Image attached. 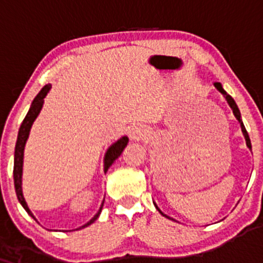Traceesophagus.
I'll return each mask as SVG.
<instances>
[{"mask_svg":"<svg viewBox=\"0 0 263 263\" xmlns=\"http://www.w3.org/2000/svg\"><path fill=\"white\" fill-rule=\"evenodd\" d=\"M128 135L132 140H141L147 136V129L140 123H135L128 128Z\"/></svg>","mask_w":263,"mask_h":263,"instance_id":"esophagus-1","label":"esophagus"}]
</instances>
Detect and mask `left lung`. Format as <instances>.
Returning <instances> with one entry per match:
<instances>
[{
	"mask_svg": "<svg viewBox=\"0 0 263 263\" xmlns=\"http://www.w3.org/2000/svg\"><path fill=\"white\" fill-rule=\"evenodd\" d=\"M214 86L216 87V89L219 90L220 92L222 93V95H224V98L226 99V101H228V104H229V106H230L231 108H232V112H234V115H235V117H236L237 119V121L240 122V126H241V131H242V134H243V136H245V140H246V144H247V147H249L250 149H252V146H251V141H250V137H249V134H247V131H246V128H245V126H243V122H242V120H241V114H240V110H238V107H237V105H236V102H235V100L234 99L231 98L230 95H229L228 92L225 91L224 89H222V85L220 83H215L214 84ZM155 206L157 208V210L159 211V213L162 214L163 216H165V218H168V219H171L170 216L168 215H165V214H163L161 210L158 209V206H157L156 205V203H155ZM171 220H174V219H171Z\"/></svg>",
	"mask_w": 263,
	"mask_h": 263,
	"instance_id": "obj_1",
	"label": "left lung"
}]
</instances>
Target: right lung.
<instances>
[{"instance_id": "add662e5", "label": "right lung", "mask_w": 263, "mask_h": 263, "mask_svg": "<svg viewBox=\"0 0 263 263\" xmlns=\"http://www.w3.org/2000/svg\"><path fill=\"white\" fill-rule=\"evenodd\" d=\"M50 87L52 85L48 84L42 87L41 91L38 92V95L35 96L34 100H33L31 107H29V111L27 112L25 120H23L22 125H21L20 131H18V136H17V142H16V147H14V165H13V179H14V188H16V194L18 198V201L22 204V206L25 208V210L29 215L32 216L33 219L35 220L34 216H33L32 211L29 210L28 205H27L25 198H23V193H22V171H23V152H25V146H26V142L28 140V136H29V131H31V127L34 122V120L37 119V116L41 112L42 106H43V102H44V98L47 96V93L49 92ZM128 143V137L127 136H123V137L117 140L115 143L111 144L108 147V149L105 153V158H104V172L106 173L108 168L111 167V164L119 158L120 155L122 153V151L125 149V147L127 146ZM102 206H104V201H102L100 209H99L98 213L93 215V218L87 221L85 225L80 226L79 229L77 230H80V229L86 228V226L91 225L96 219L99 218V215L101 214Z\"/></svg>"}]
</instances>
